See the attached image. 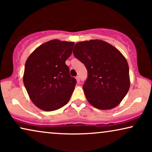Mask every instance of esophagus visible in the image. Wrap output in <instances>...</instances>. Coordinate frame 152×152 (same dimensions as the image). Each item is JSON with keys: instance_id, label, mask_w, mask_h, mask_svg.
I'll return each instance as SVG.
<instances>
[{"instance_id": "34e87169", "label": "esophagus", "mask_w": 152, "mask_h": 152, "mask_svg": "<svg viewBox=\"0 0 152 152\" xmlns=\"http://www.w3.org/2000/svg\"><path fill=\"white\" fill-rule=\"evenodd\" d=\"M76 81H77L78 83H79L80 82V77L78 76H77L76 77Z\"/></svg>"}]
</instances>
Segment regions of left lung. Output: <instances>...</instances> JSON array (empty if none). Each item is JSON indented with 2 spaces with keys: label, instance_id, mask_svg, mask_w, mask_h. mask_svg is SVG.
<instances>
[{
  "label": "left lung",
  "instance_id": "8db88e82",
  "mask_svg": "<svg viewBox=\"0 0 152 152\" xmlns=\"http://www.w3.org/2000/svg\"><path fill=\"white\" fill-rule=\"evenodd\" d=\"M73 53L88 70L83 86L88 102L100 110L118 106L130 88L129 64L118 49L100 39L76 44Z\"/></svg>",
  "mask_w": 152,
  "mask_h": 152
}]
</instances>
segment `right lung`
<instances>
[{"label": "right lung", "mask_w": 152, "mask_h": 152, "mask_svg": "<svg viewBox=\"0 0 152 152\" xmlns=\"http://www.w3.org/2000/svg\"><path fill=\"white\" fill-rule=\"evenodd\" d=\"M74 42L53 39L40 45L28 58L23 83L30 99L45 111L58 110L67 104L76 80L65 61Z\"/></svg>", "instance_id": "obj_1"}]
</instances>
